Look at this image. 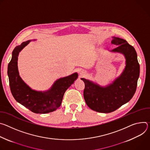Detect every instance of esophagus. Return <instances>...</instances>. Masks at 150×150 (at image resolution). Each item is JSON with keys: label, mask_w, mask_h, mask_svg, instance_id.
<instances>
[{"label": "esophagus", "mask_w": 150, "mask_h": 150, "mask_svg": "<svg viewBox=\"0 0 150 150\" xmlns=\"http://www.w3.org/2000/svg\"><path fill=\"white\" fill-rule=\"evenodd\" d=\"M80 74L81 76H84L85 74H86V73L84 71H82V72H80Z\"/></svg>", "instance_id": "34e87169"}]
</instances>
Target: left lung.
Wrapping results in <instances>:
<instances>
[{"instance_id": "obj_1", "label": "left lung", "mask_w": 150, "mask_h": 150, "mask_svg": "<svg viewBox=\"0 0 150 150\" xmlns=\"http://www.w3.org/2000/svg\"><path fill=\"white\" fill-rule=\"evenodd\" d=\"M111 43L118 46L112 51L121 52L126 57V65L122 75L105 88L81 79L85 85L83 96L87 105L99 112H111L129 102L136 92L139 76L140 67L135 48L118 38H113Z\"/></svg>"}]
</instances>
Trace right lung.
Wrapping results in <instances>:
<instances>
[{"instance_id":"obj_1","label":"right lung","mask_w":150,"mask_h":150,"mask_svg":"<svg viewBox=\"0 0 150 150\" xmlns=\"http://www.w3.org/2000/svg\"><path fill=\"white\" fill-rule=\"evenodd\" d=\"M30 42H24L16 46L12 52L8 67L11 91L15 100L31 111L38 114L52 112L60 107L65 92L73 83L78 74L74 73L57 80L51 89L45 92L31 89L20 77L17 67L18 54Z\"/></svg>"}]
</instances>
